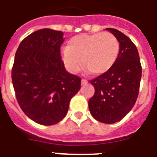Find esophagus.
<instances>
[{"label":"esophagus","instance_id":"obj_1","mask_svg":"<svg viewBox=\"0 0 157 157\" xmlns=\"http://www.w3.org/2000/svg\"><path fill=\"white\" fill-rule=\"evenodd\" d=\"M88 83L87 80H85V79H82L81 80V85H86Z\"/></svg>","mask_w":157,"mask_h":157}]
</instances>
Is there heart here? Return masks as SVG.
I'll return each mask as SVG.
<instances>
[{
    "label": "heart",
    "mask_w": 157,
    "mask_h": 157,
    "mask_svg": "<svg viewBox=\"0 0 157 157\" xmlns=\"http://www.w3.org/2000/svg\"><path fill=\"white\" fill-rule=\"evenodd\" d=\"M120 51L118 39L109 32L79 34L70 39L62 52L66 68L76 73L83 64L92 73L102 74L114 65Z\"/></svg>",
    "instance_id": "b5f03b06"
}]
</instances>
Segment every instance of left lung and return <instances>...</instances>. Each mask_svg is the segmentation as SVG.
Listing matches in <instances>:
<instances>
[{
    "label": "left lung",
    "mask_w": 157,
    "mask_h": 157,
    "mask_svg": "<svg viewBox=\"0 0 157 157\" xmlns=\"http://www.w3.org/2000/svg\"><path fill=\"white\" fill-rule=\"evenodd\" d=\"M118 39L120 51L112 67L90 81L95 93L89 109L96 120L114 123L123 119L135 105L140 91L142 67L136 45L119 30L106 28Z\"/></svg>",
    "instance_id": "obj_1"
}]
</instances>
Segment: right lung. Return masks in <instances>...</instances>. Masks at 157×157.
Segmentation results:
<instances>
[{"label":"right lung","instance_id":"1","mask_svg":"<svg viewBox=\"0 0 157 157\" xmlns=\"http://www.w3.org/2000/svg\"><path fill=\"white\" fill-rule=\"evenodd\" d=\"M63 33L42 29L21 41L12 68V82L22 111L35 123L56 124L67 114L81 79L66 71L60 56Z\"/></svg>","mask_w":157,"mask_h":157}]
</instances>
